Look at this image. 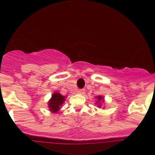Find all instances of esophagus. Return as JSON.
I'll use <instances>...</instances> for the list:
<instances>
[{
	"instance_id": "1",
	"label": "esophagus",
	"mask_w": 155,
	"mask_h": 155,
	"mask_svg": "<svg viewBox=\"0 0 155 155\" xmlns=\"http://www.w3.org/2000/svg\"><path fill=\"white\" fill-rule=\"evenodd\" d=\"M77 92L78 94H79V95H83V94L85 92V90H84V89H80V90H78Z\"/></svg>"
}]
</instances>
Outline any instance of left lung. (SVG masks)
Instances as JSON below:
<instances>
[{
	"mask_svg": "<svg viewBox=\"0 0 155 155\" xmlns=\"http://www.w3.org/2000/svg\"><path fill=\"white\" fill-rule=\"evenodd\" d=\"M97 100H98L99 101H104V98H103V97H101V96H97Z\"/></svg>",
	"mask_w": 155,
	"mask_h": 155,
	"instance_id": "obj_1",
	"label": "left lung"
}]
</instances>
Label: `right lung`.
<instances>
[{"label":"right lung","mask_w":155,"mask_h":155,"mask_svg":"<svg viewBox=\"0 0 155 155\" xmlns=\"http://www.w3.org/2000/svg\"><path fill=\"white\" fill-rule=\"evenodd\" d=\"M65 101V97L58 92H54L51 96V98L49 102V110L52 112H57L60 109V106Z\"/></svg>","instance_id":"1"}]
</instances>
